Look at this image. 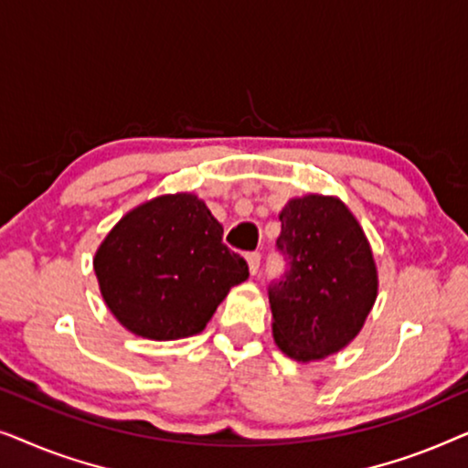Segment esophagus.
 Returning a JSON list of instances; mask_svg holds the SVG:
<instances>
[{
    "label": "esophagus",
    "instance_id": "34e87169",
    "mask_svg": "<svg viewBox=\"0 0 468 468\" xmlns=\"http://www.w3.org/2000/svg\"><path fill=\"white\" fill-rule=\"evenodd\" d=\"M260 260H261V255L255 251V253H247V266H249V272L251 274H258V271H260Z\"/></svg>",
    "mask_w": 468,
    "mask_h": 468
}]
</instances>
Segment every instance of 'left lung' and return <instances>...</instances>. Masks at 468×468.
<instances>
[{"label": "left lung", "instance_id": "left-lung-1", "mask_svg": "<svg viewBox=\"0 0 468 468\" xmlns=\"http://www.w3.org/2000/svg\"><path fill=\"white\" fill-rule=\"evenodd\" d=\"M285 277L271 285L272 338L287 357L315 362L360 335L379 292L373 249L336 196L306 194L279 213Z\"/></svg>", "mask_w": 468, "mask_h": 468}]
</instances>
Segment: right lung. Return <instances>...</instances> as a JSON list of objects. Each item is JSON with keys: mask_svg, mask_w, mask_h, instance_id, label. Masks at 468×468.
<instances>
[{"mask_svg": "<svg viewBox=\"0 0 468 468\" xmlns=\"http://www.w3.org/2000/svg\"><path fill=\"white\" fill-rule=\"evenodd\" d=\"M196 194H165L125 213L100 242L93 271L114 319L132 335L176 341L207 328L247 261Z\"/></svg>", "mask_w": 468, "mask_h": 468, "instance_id": "1", "label": "right lung"}]
</instances>
